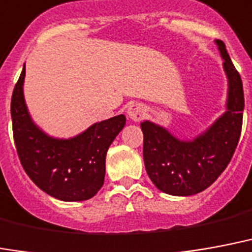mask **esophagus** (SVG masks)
I'll return each instance as SVG.
<instances>
[{
	"mask_svg": "<svg viewBox=\"0 0 252 252\" xmlns=\"http://www.w3.org/2000/svg\"><path fill=\"white\" fill-rule=\"evenodd\" d=\"M126 113H128V116H129L131 120L140 121L144 119L145 109L141 104H137V102H136V104H131V105L128 107Z\"/></svg>",
	"mask_w": 252,
	"mask_h": 252,
	"instance_id": "1",
	"label": "esophagus"
}]
</instances>
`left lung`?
Listing matches in <instances>:
<instances>
[{
	"instance_id": "8db88e82",
	"label": "left lung",
	"mask_w": 252,
	"mask_h": 252,
	"mask_svg": "<svg viewBox=\"0 0 252 252\" xmlns=\"http://www.w3.org/2000/svg\"><path fill=\"white\" fill-rule=\"evenodd\" d=\"M216 44L228 77L224 115L193 141H180L161 126L141 123L147 173L160 191L169 195L188 196L210 187L228 165L239 141L245 108L243 84L224 42L216 40Z\"/></svg>"
}]
</instances>
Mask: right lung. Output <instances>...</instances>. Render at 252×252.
I'll return each instance as SVG.
<instances>
[{
  "instance_id": "1",
  "label": "right lung",
  "mask_w": 252,
  "mask_h": 252,
  "mask_svg": "<svg viewBox=\"0 0 252 252\" xmlns=\"http://www.w3.org/2000/svg\"><path fill=\"white\" fill-rule=\"evenodd\" d=\"M25 65L10 102L13 137L22 168L37 187L64 202L88 200L104 184L107 151L126 126V116L96 123L69 140L46 136L32 123L24 101Z\"/></svg>"
}]
</instances>
